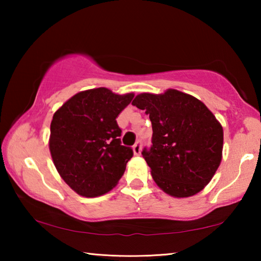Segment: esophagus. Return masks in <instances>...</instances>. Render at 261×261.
<instances>
[{
    "label": "esophagus",
    "instance_id": "obj_1",
    "mask_svg": "<svg viewBox=\"0 0 261 261\" xmlns=\"http://www.w3.org/2000/svg\"><path fill=\"white\" fill-rule=\"evenodd\" d=\"M132 151H134L135 155H140V152H141V141H137V143L134 145V147H132Z\"/></svg>",
    "mask_w": 261,
    "mask_h": 261
}]
</instances>
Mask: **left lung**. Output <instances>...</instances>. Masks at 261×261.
<instances>
[{
  "label": "left lung",
  "mask_w": 261,
  "mask_h": 261,
  "mask_svg": "<svg viewBox=\"0 0 261 261\" xmlns=\"http://www.w3.org/2000/svg\"><path fill=\"white\" fill-rule=\"evenodd\" d=\"M132 106L152 122V147L143 155L154 182L174 198L199 193L222 160L223 127L204 102L168 88L161 94L140 93Z\"/></svg>",
  "instance_id": "obj_1"
}]
</instances>
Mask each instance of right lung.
<instances>
[{"mask_svg":"<svg viewBox=\"0 0 261 261\" xmlns=\"http://www.w3.org/2000/svg\"><path fill=\"white\" fill-rule=\"evenodd\" d=\"M134 96L91 88L71 96L53 115L48 141L53 162L79 196H102L124 174L134 152L121 145L116 117Z\"/></svg>","mask_w":261,"mask_h":261,"instance_id":"add662e5","label":"right lung"}]
</instances>
